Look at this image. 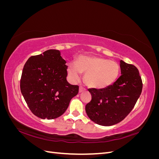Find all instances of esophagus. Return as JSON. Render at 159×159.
<instances>
[{"mask_svg": "<svg viewBox=\"0 0 159 159\" xmlns=\"http://www.w3.org/2000/svg\"><path fill=\"white\" fill-rule=\"evenodd\" d=\"M85 91V89L84 87H82V86H80V89H79V92L81 93V92H83V91Z\"/></svg>", "mask_w": 159, "mask_h": 159, "instance_id": "1", "label": "esophagus"}]
</instances>
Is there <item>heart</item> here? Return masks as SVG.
Wrapping results in <instances>:
<instances>
[{
    "instance_id": "heart-1",
    "label": "heart",
    "mask_w": 159,
    "mask_h": 159,
    "mask_svg": "<svg viewBox=\"0 0 159 159\" xmlns=\"http://www.w3.org/2000/svg\"><path fill=\"white\" fill-rule=\"evenodd\" d=\"M120 72L119 65L114 61L96 56H81L76 63L71 62L68 66V73L71 80L80 78L84 73V80L89 87L103 89L115 82Z\"/></svg>"
}]
</instances>
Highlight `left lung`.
<instances>
[{
    "mask_svg": "<svg viewBox=\"0 0 159 159\" xmlns=\"http://www.w3.org/2000/svg\"><path fill=\"white\" fill-rule=\"evenodd\" d=\"M121 75L115 83L103 89H89L91 100L85 105L89 118L100 125L111 126L125 118L131 111L143 89L138 69L120 61Z\"/></svg>",
    "mask_w": 159,
    "mask_h": 159,
    "instance_id": "obj_1",
    "label": "left lung"
}]
</instances>
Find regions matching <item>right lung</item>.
<instances>
[{
    "instance_id": "right-lung-1",
    "label": "right lung",
    "mask_w": 159,
    "mask_h": 159,
    "mask_svg": "<svg viewBox=\"0 0 159 159\" xmlns=\"http://www.w3.org/2000/svg\"><path fill=\"white\" fill-rule=\"evenodd\" d=\"M57 50L31 56L24 66L20 90L28 107L43 119L58 117L68 109L79 86L66 80L68 66Z\"/></svg>"
}]
</instances>
